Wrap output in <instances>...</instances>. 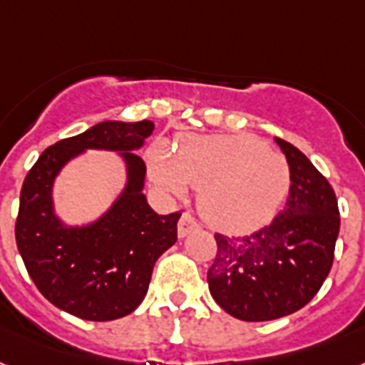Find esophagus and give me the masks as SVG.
<instances>
[{
    "instance_id": "34e87169",
    "label": "esophagus",
    "mask_w": 365,
    "mask_h": 365,
    "mask_svg": "<svg viewBox=\"0 0 365 365\" xmlns=\"http://www.w3.org/2000/svg\"><path fill=\"white\" fill-rule=\"evenodd\" d=\"M195 230H200V224H197V220H195L194 216H190V215L180 216L179 225H177V233H179L180 239L188 237V235Z\"/></svg>"
}]
</instances>
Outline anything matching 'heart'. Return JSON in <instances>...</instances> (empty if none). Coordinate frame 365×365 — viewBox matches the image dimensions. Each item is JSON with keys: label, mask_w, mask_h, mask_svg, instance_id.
<instances>
[{"label": "heart", "mask_w": 365, "mask_h": 365, "mask_svg": "<svg viewBox=\"0 0 365 365\" xmlns=\"http://www.w3.org/2000/svg\"><path fill=\"white\" fill-rule=\"evenodd\" d=\"M147 168L156 186L173 197H185L190 186L200 188L201 215L231 233L267 224L291 190L287 160L254 135L188 134L175 153L155 141L147 149Z\"/></svg>", "instance_id": "1"}]
</instances>
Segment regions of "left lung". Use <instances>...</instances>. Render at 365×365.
<instances>
[{"label": "left lung", "instance_id": "obj_1", "mask_svg": "<svg viewBox=\"0 0 365 365\" xmlns=\"http://www.w3.org/2000/svg\"><path fill=\"white\" fill-rule=\"evenodd\" d=\"M291 168L285 209L246 237L215 235L218 252L207 272L220 308L240 321H272L312 300L332 269L339 233L338 200L302 150L276 138Z\"/></svg>", "mask_w": 365, "mask_h": 365}]
</instances>
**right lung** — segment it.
I'll use <instances>...</instances> for the list:
<instances>
[{
  "label": "right lung",
  "mask_w": 365,
  "mask_h": 365,
  "mask_svg": "<svg viewBox=\"0 0 365 365\" xmlns=\"http://www.w3.org/2000/svg\"><path fill=\"white\" fill-rule=\"evenodd\" d=\"M153 121H102L48 147L20 192L16 246L27 272L56 308L86 321H113L145 298L156 259L177 240L180 215H158L143 194L145 162L135 155ZM86 150L117 152L125 186L98 219L67 225L55 212L53 186L62 168Z\"/></svg>",
  "instance_id": "right-lung-1"
}]
</instances>
